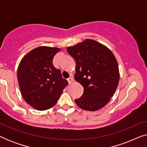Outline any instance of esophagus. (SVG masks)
<instances>
[{"label": "esophagus", "instance_id": "1", "mask_svg": "<svg viewBox=\"0 0 147 147\" xmlns=\"http://www.w3.org/2000/svg\"><path fill=\"white\" fill-rule=\"evenodd\" d=\"M73 81H74V79H73V78H72V77H69V78H67V82H68V83H69V84L71 83V82Z\"/></svg>", "mask_w": 147, "mask_h": 147}]
</instances>
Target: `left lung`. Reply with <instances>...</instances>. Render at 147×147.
I'll return each instance as SVG.
<instances>
[{
	"instance_id": "8db88e82",
	"label": "left lung",
	"mask_w": 147,
	"mask_h": 147,
	"mask_svg": "<svg viewBox=\"0 0 147 147\" xmlns=\"http://www.w3.org/2000/svg\"><path fill=\"white\" fill-rule=\"evenodd\" d=\"M75 59V80L84 87V94L75 100L82 109L96 111L103 108L113 96L120 79L115 56L105 45L93 39L68 47Z\"/></svg>"
}]
</instances>
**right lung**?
<instances>
[{"label": "right lung", "mask_w": 147, "mask_h": 147, "mask_svg": "<svg viewBox=\"0 0 147 147\" xmlns=\"http://www.w3.org/2000/svg\"><path fill=\"white\" fill-rule=\"evenodd\" d=\"M59 48L41 46L25 55L17 69L21 95L27 104L38 110L53 107L68 84L61 71L53 66L54 55Z\"/></svg>", "instance_id": "right-lung-1"}]
</instances>
